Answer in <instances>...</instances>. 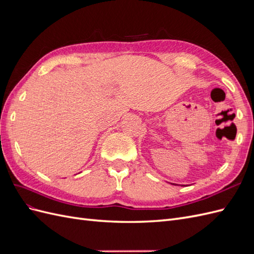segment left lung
<instances>
[{
	"instance_id": "left-lung-1",
	"label": "left lung",
	"mask_w": 254,
	"mask_h": 254,
	"mask_svg": "<svg viewBox=\"0 0 254 254\" xmlns=\"http://www.w3.org/2000/svg\"><path fill=\"white\" fill-rule=\"evenodd\" d=\"M171 184H174V186H178V184H175V183H171Z\"/></svg>"
}]
</instances>
